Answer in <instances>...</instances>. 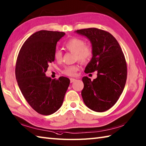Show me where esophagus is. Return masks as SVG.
Returning <instances> with one entry per match:
<instances>
[{
	"instance_id": "1",
	"label": "esophagus",
	"mask_w": 146,
	"mask_h": 146,
	"mask_svg": "<svg viewBox=\"0 0 146 146\" xmlns=\"http://www.w3.org/2000/svg\"><path fill=\"white\" fill-rule=\"evenodd\" d=\"M76 80V79H74V78H70V82L71 83H73V82H74V81H75Z\"/></svg>"
}]
</instances>
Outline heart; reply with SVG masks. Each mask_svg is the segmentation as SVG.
I'll use <instances>...</instances> for the list:
<instances>
[{
    "instance_id": "1",
    "label": "heart",
    "mask_w": 146,
    "mask_h": 146,
    "mask_svg": "<svg viewBox=\"0 0 146 146\" xmlns=\"http://www.w3.org/2000/svg\"><path fill=\"white\" fill-rule=\"evenodd\" d=\"M65 48L70 52L75 53V58L81 63H86L93 55L92 49L89 45H85V42L79 38H73L69 40L65 45ZM54 58L57 62L62 59V53L59 50H56L53 53ZM79 69L78 66L71 65L66 66L63 70V73L68 76H73Z\"/></svg>"
}]
</instances>
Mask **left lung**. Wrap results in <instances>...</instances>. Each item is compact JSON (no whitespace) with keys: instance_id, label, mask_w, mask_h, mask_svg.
Segmentation results:
<instances>
[{"instance_id":"1","label":"left lung","mask_w":146,"mask_h":146,"mask_svg":"<svg viewBox=\"0 0 146 146\" xmlns=\"http://www.w3.org/2000/svg\"><path fill=\"white\" fill-rule=\"evenodd\" d=\"M75 32L86 36L92 46V58L84 72H98L93 81L83 77V101L94 111H106L117 102L126 84L127 65L124 53L116 39L104 30L89 28Z\"/></svg>"}]
</instances>
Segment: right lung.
<instances>
[{"label":"right lung","mask_w":146,"mask_h":146,"mask_svg":"<svg viewBox=\"0 0 146 146\" xmlns=\"http://www.w3.org/2000/svg\"><path fill=\"white\" fill-rule=\"evenodd\" d=\"M64 32L40 30L23 44L17 57L15 76L19 88L33 110L50 115L60 109L70 85L66 77L52 80L45 75L48 64L54 62L57 42Z\"/></svg>","instance_id":"obj_1"}]
</instances>
